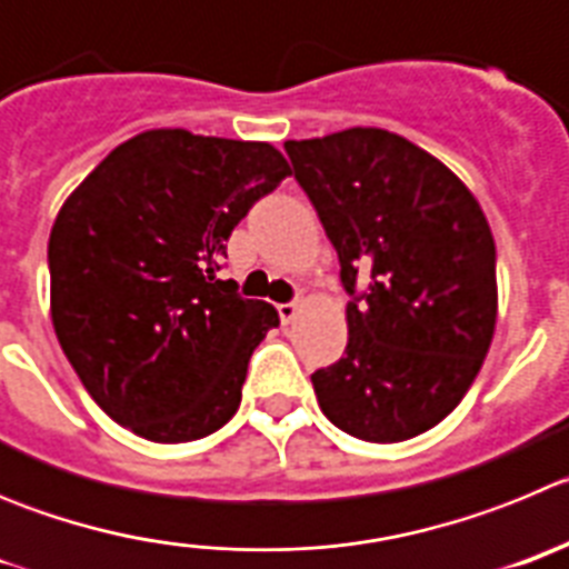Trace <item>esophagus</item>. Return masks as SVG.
<instances>
[{
    "label": "esophagus",
    "instance_id": "esophagus-1",
    "mask_svg": "<svg viewBox=\"0 0 569 569\" xmlns=\"http://www.w3.org/2000/svg\"><path fill=\"white\" fill-rule=\"evenodd\" d=\"M300 309H303V303L300 300H291V303H283L280 306V320H283V326H289V322L297 320V315H300Z\"/></svg>",
    "mask_w": 569,
    "mask_h": 569
}]
</instances>
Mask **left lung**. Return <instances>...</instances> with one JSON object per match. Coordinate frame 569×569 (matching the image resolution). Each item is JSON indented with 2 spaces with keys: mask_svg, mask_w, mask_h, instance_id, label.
<instances>
[{
  "mask_svg": "<svg viewBox=\"0 0 569 569\" xmlns=\"http://www.w3.org/2000/svg\"><path fill=\"white\" fill-rule=\"evenodd\" d=\"M340 254L346 355L311 373L322 413L366 442H406L462 402L493 342L496 243L439 158L380 127L286 141Z\"/></svg>",
  "mask_w": 569,
  "mask_h": 569,
  "instance_id": "8db88e82",
  "label": "left lung"
}]
</instances>
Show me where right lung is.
Listing matches in <instances>:
<instances>
[{
  "instance_id": "obj_1",
  "label": "right lung",
  "mask_w": 569,
  "mask_h": 569,
  "mask_svg": "<svg viewBox=\"0 0 569 569\" xmlns=\"http://www.w3.org/2000/svg\"><path fill=\"white\" fill-rule=\"evenodd\" d=\"M291 176L266 141L161 127L127 138L50 229V317L101 411L150 442H192L234 417L272 303L218 280L240 218Z\"/></svg>"
}]
</instances>
